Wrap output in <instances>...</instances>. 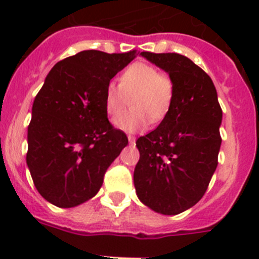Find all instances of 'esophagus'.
Wrapping results in <instances>:
<instances>
[{
  "instance_id": "obj_1",
  "label": "esophagus",
  "mask_w": 259,
  "mask_h": 259,
  "mask_svg": "<svg viewBox=\"0 0 259 259\" xmlns=\"http://www.w3.org/2000/svg\"><path fill=\"white\" fill-rule=\"evenodd\" d=\"M127 139H129V143L130 144H134L135 143V137H134V135H127Z\"/></svg>"
}]
</instances>
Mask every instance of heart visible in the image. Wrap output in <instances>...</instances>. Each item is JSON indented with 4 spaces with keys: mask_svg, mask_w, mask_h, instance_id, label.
<instances>
[{
    "mask_svg": "<svg viewBox=\"0 0 259 259\" xmlns=\"http://www.w3.org/2000/svg\"><path fill=\"white\" fill-rule=\"evenodd\" d=\"M176 85L167 73L158 72L152 64L132 63L121 73L118 85L113 81L104 89V108L109 116H116L132 102V108L113 120L116 127L129 133L143 132L150 121L161 122L173 107Z\"/></svg>",
    "mask_w": 259,
    "mask_h": 259,
    "instance_id": "heart-1",
    "label": "heart"
}]
</instances>
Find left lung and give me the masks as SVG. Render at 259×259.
I'll use <instances>...</instances> for the list:
<instances>
[{"label": "left lung", "mask_w": 259, "mask_h": 259, "mask_svg": "<svg viewBox=\"0 0 259 259\" xmlns=\"http://www.w3.org/2000/svg\"><path fill=\"white\" fill-rule=\"evenodd\" d=\"M142 57L173 78L176 97L169 115L137 141L141 157L134 170L139 200L165 215H176L200 201L218 165L222 109L208 74L177 53Z\"/></svg>", "instance_id": "obj_1"}]
</instances>
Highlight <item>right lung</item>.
I'll return each instance as SVG.
<instances>
[{
    "label": "right lung",
    "mask_w": 259,
    "mask_h": 259,
    "mask_svg": "<svg viewBox=\"0 0 259 259\" xmlns=\"http://www.w3.org/2000/svg\"><path fill=\"white\" fill-rule=\"evenodd\" d=\"M137 57L85 50L60 60L32 107L27 165L39 195L59 208L94 197L108 166L127 144L104 108V89Z\"/></svg>",
    "instance_id": "add662e5"
}]
</instances>
